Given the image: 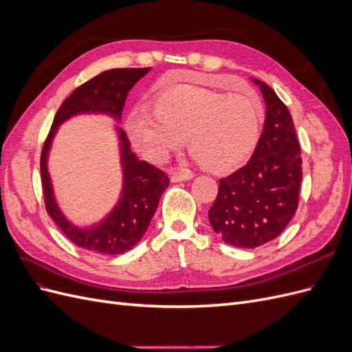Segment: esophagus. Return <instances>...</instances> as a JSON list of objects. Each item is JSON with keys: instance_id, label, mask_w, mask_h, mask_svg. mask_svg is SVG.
Here are the masks:
<instances>
[{"instance_id": "34e87169", "label": "esophagus", "mask_w": 352, "mask_h": 352, "mask_svg": "<svg viewBox=\"0 0 352 352\" xmlns=\"http://www.w3.org/2000/svg\"><path fill=\"white\" fill-rule=\"evenodd\" d=\"M192 177H194V172H190V170H188V168L175 170V172H172V176H170L172 182H180V180H188Z\"/></svg>"}]
</instances>
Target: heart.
Instances as JSON below:
<instances>
[{"mask_svg":"<svg viewBox=\"0 0 352 352\" xmlns=\"http://www.w3.org/2000/svg\"><path fill=\"white\" fill-rule=\"evenodd\" d=\"M263 124L264 109L257 95L177 85L160 94L153 109L135 110L127 131L151 162H163L186 136L190 150L208 168L228 172L252 154Z\"/></svg>","mask_w":352,"mask_h":352,"instance_id":"obj_1","label":"heart"}]
</instances>
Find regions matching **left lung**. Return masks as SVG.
Masks as SVG:
<instances>
[{
  "label": "left lung",
  "mask_w": 352,
  "mask_h": 352,
  "mask_svg": "<svg viewBox=\"0 0 352 352\" xmlns=\"http://www.w3.org/2000/svg\"><path fill=\"white\" fill-rule=\"evenodd\" d=\"M254 82L267 105L263 135L250 162L219 180L208 210L211 228L236 248L260 247L280 235L296 212L302 180L292 116L269 85Z\"/></svg>",
  "instance_id": "left-lung-1"
}]
</instances>
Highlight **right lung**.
<instances>
[{
	"instance_id": "1",
	"label": "right lung",
	"mask_w": 352,
	"mask_h": 352,
	"mask_svg": "<svg viewBox=\"0 0 352 352\" xmlns=\"http://www.w3.org/2000/svg\"><path fill=\"white\" fill-rule=\"evenodd\" d=\"M151 67L111 69L82 83L61 104L41 153V182L45 210L60 230L78 247L91 252L117 255L132 250L140 242L154 216L160 197L170 184L168 176L158 167L138 160L131 151L126 132L119 129L124 186L119 206L101 225L88 230L72 226L58 210L47 170V153L57 126L78 113L102 111L120 119L127 94Z\"/></svg>"
}]
</instances>
